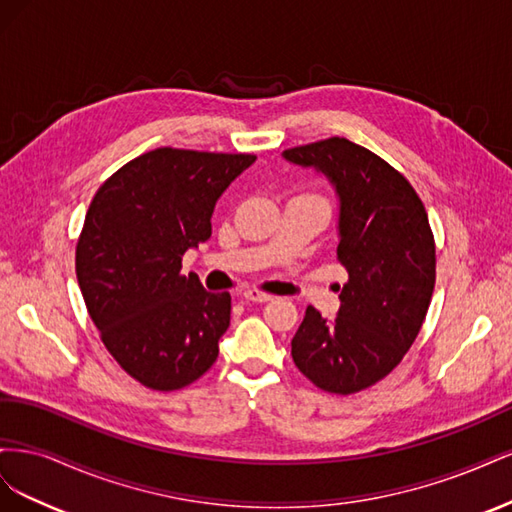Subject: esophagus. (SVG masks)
Wrapping results in <instances>:
<instances>
[{
    "mask_svg": "<svg viewBox=\"0 0 512 512\" xmlns=\"http://www.w3.org/2000/svg\"><path fill=\"white\" fill-rule=\"evenodd\" d=\"M241 297H243L245 301H254V303H267V301L273 299L271 294L260 292V290H256V288H245V290L241 292Z\"/></svg>",
    "mask_w": 512,
    "mask_h": 512,
    "instance_id": "1",
    "label": "esophagus"
}]
</instances>
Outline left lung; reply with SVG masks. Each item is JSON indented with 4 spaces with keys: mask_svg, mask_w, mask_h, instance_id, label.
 Returning a JSON list of instances; mask_svg holds the SVG:
<instances>
[{
    "mask_svg": "<svg viewBox=\"0 0 512 512\" xmlns=\"http://www.w3.org/2000/svg\"><path fill=\"white\" fill-rule=\"evenodd\" d=\"M282 156L327 177L339 196L337 260L348 271L335 320L305 309L292 361L318 389L352 395L401 363L423 327L436 284V243L410 181L348 138Z\"/></svg>",
    "mask_w": 512,
    "mask_h": 512,
    "instance_id": "obj_1",
    "label": "left lung"
}]
</instances>
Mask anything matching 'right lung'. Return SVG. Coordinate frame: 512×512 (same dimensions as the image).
<instances>
[{
  "label": "right lung",
  "instance_id": "add662e5",
  "mask_svg": "<svg viewBox=\"0 0 512 512\" xmlns=\"http://www.w3.org/2000/svg\"><path fill=\"white\" fill-rule=\"evenodd\" d=\"M256 156L160 147L108 177L76 243V280L106 350L153 391H177L215 363L230 294L181 275L211 237L218 198Z\"/></svg>",
  "mask_w": 512,
  "mask_h": 512
}]
</instances>
